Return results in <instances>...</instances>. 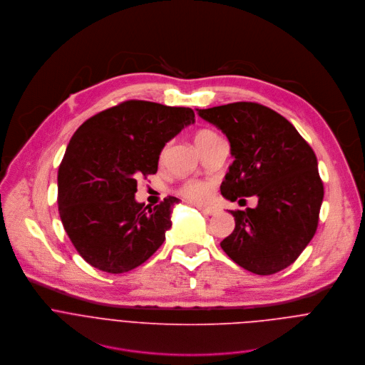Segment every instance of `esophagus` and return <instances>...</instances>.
<instances>
[{"mask_svg":"<svg viewBox=\"0 0 365 365\" xmlns=\"http://www.w3.org/2000/svg\"><path fill=\"white\" fill-rule=\"evenodd\" d=\"M202 214H205V215H215L217 212H218V210L215 208V207H205V205H200V204H197L195 205Z\"/></svg>","mask_w":365,"mask_h":365,"instance_id":"1","label":"esophagus"}]
</instances>
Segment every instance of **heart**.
<instances>
[{"label":"heart","instance_id":"heart-1","mask_svg":"<svg viewBox=\"0 0 365 365\" xmlns=\"http://www.w3.org/2000/svg\"><path fill=\"white\" fill-rule=\"evenodd\" d=\"M221 140L218 137L217 133L211 131V130H200L195 137H194V143L197 145V148L201 151L202 148H205L208 144ZM211 191V187L207 182H201V181H190L187 184H184L181 187V194L190 200H195V201H201L204 198L208 197Z\"/></svg>","mask_w":365,"mask_h":365}]
</instances>
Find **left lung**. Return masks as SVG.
Segmentation results:
<instances>
[{
	"instance_id": "left-lung-1",
	"label": "left lung",
	"mask_w": 365,
	"mask_h": 365,
	"mask_svg": "<svg viewBox=\"0 0 365 365\" xmlns=\"http://www.w3.org/2000/svg\"><path fill=\"white\" fill-rule=\"evenodd\" d=\"M197 113L230 141L234 161L221 184L222 197L258 198L255 208L231 211L235 228L221 241V248L258 275L287 268L318 225L324 187L312 148L288 120L257 103Z\"/></svg>"
}]
</instances>
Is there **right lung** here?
Returning a JSON list of instances; mask_svg holds the SVG:
<instances>
[{
  "label": "right lung",
  "mask_w": 365,
  "mask_h": 365,
  "mask_svg": "<svg viewBox=\"0 0 365 365\" xmlns=\"http://www.w3.org/2000/svg\"><path fill=\"white\" fill-rule=\"evenodd\" d=\"M195 114L130 100L88 118L58 168V211L73 245L93 267L121 274L145 262L171 228L175 197L135 201L137 178L155 174L164 145Z\"/></svg>",
  "instance_id": "add662e5"
}]
</instances>
